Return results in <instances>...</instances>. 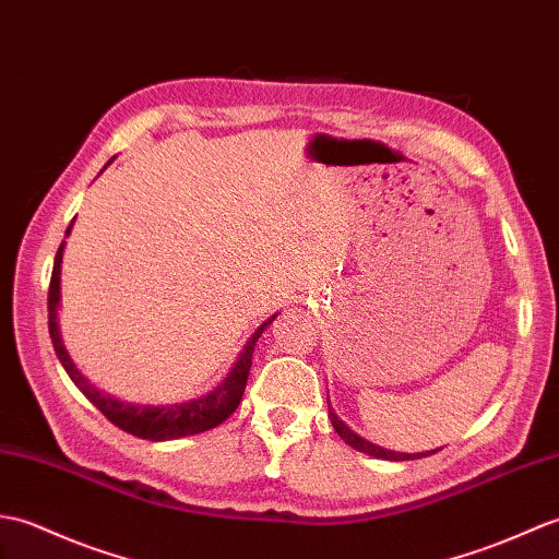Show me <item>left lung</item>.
<instances>
[{
  "instance_id": "left-lung-1",
  "label": "left lung",
  "mask_w": 559,
  "mask_h": 559,
  "mask_svg": "<svg viewBox=\"0 0 559 559\" xmlns=\"http://www.w3.org/2000/svg\"><path fill=\"white\" fill-rule=\"evenodd\" d=\"M330 420H332V426H334V430H337V436L346 442V444H352L354 450H358V452H364V454H370V456H378V459H390V462H406V459H420V456H430V454H436L438 450H432V452H418V454H402V452H390V450H382V448H378V444H373V442H366L364 438H358L354 430H349L346 428L342 420L332 414V408H330Z\"/></svg>"
}]
</instances>
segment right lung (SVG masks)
Here are the masks:
<instances>
[{"mask_svg": "<svg viewBox=\"0 0 559 559\" xmlns=\"http://www.w3.org/2000/svg\"><path fill=\"white\" fill-rule=\"evenodd\" d=\"M73 222L69 225L67 234L71 231ZM61 253H64V243L59 246V251L55 255V267H52V280H49V292H47V322H49V337H52L55 352L59 356L61 366L73 380V384L88 396V402H93L97 408H100L103 416L121 428L123 432H131L135 438L143 440H177L186 436H195V432H203L219 426L222 420L229 418L243 396L246 390V380H248V370H251L253 364V349L255 342L263 330L270 325L275 316L265 320L251 337H248L243 352L239 354V361L234 364L229 370V376L222 380L217 388L201 396V400L193 402H183V404H171V406H133V404H123L111 400V396L103 394L100 390H95L93 384L85 380L73 361L69 358L64 344H61L59 337V325H57V306H59V275H61Z\"/></svg>", "mask_w": 559, "mask_h": 559, "instance_id": "right-lung-1", "label": "right lung"}]
</instances>
